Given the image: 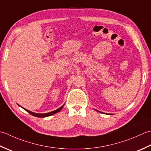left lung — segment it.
<instances>
[{"label":"left lung","instance_id":"1","mask_svg":"<svg viewBox=\"0 0 151 151\" xmlns=\"http://www.w3.org/2000/svg\"><path fill=\"white\" fill-rule=\"evenodd\" d=\"M96 111H98V110H96ZM99 112H100V113H102V112H101V111H99Z\"/></svg>","mask_w":151,"mask_h":151}]
</instances>
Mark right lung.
Returning a JSON list of instances; mask_svg holds the SVG:
<instances>
[{
    "instance_id": "right-lung-1",
    "label": "right lung",
    "mask_w": 151,
    "mask_h": 151,
    "mask_svg": "<svg viewBox=\"0 0 151 151\" xmlns=\"http://www.w3.org/2000/svg\"><path fill=\"white\" fill-rule=\"evenodd\" d=\"M18 106H19V104H18ZM63 106H64V105L61 106L60 107H59V108H58V109H56V110H55V111H51V112L47 113H34V112L30 111H29V110H27V109H24V108H23V107H22L21 106H20V107H22V108H23L24 110L27 111L28 112V113H29L30 115H32L35 116H36V117H46V116H51V115H52L55 114V113L59 112L60 111L63 109Z\"/></svg>"
}]
</instances>
